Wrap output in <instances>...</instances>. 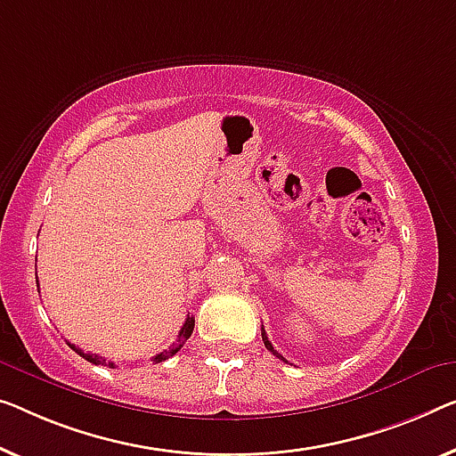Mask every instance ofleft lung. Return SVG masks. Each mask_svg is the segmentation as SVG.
I'll return each mask as SVG.
<instances>
[{"mask_svg":"<svg viewBox=\"0 0 456 456\" xmlns=\"http://www.w3.org/2000/svg\"><path fill=\"white\" fill-rule=\"evenodd\" d=\"M262 339H264V346H266V348L272 352V354H276L278 358L284 360L281 354H278V352H276L274 348H272V344H270V339H268V336H266V331H264V328H262ZM284 362H287V360H284Z\"/></svg>","mask_w":456,"mask_h":456,"instance_id":"8db88e82","label":"left lung"}]
</instances>
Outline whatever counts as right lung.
Returning a JSON list of instances; mask_svg holds the SVG:
<instances>
[{"mask_svg": "<svg viewBox=\"0 0 456 456\" xmlns=\"http://www.w3.org/2000/svg\"><path fill=\"white\" fill-rule=\"evenodd\" d=\"M37 287H38V281H37ZM192 330H194V317L188 315V317H186V323L182 325V330H180V334H178V342H175L174 346H169L167 350L159 352L158 356H153V362H163V360H167L169 356H174L175 352H178V350L182 348V346H184L186 339H188L190 336H192ZM69 346H71L73 350L77 352V354H81L86 360H90V362L102 364V366H110V369H114V362H110V360H104V358L98 356V354H90V352H87V354H86V352H81V350L76 348V346H73V344H69Z\"/></svg>", "mask_w": 456, "mask_h": 456, "instance_id": "add662e5", "label": "right lung"}]
</instances>
